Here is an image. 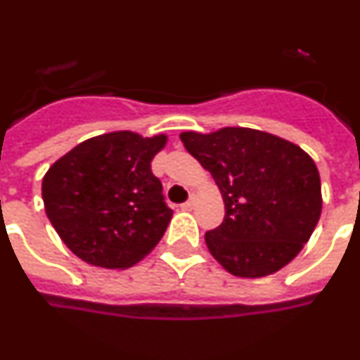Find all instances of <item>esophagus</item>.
Instances as JSON below:
<instances>
[{
	"instance_id": "1",
	"label": "esophagus",
	"mask_w": 360,
	"mask_h": 360,
	"mask_svg": "<svg viewBox=\"0 0 360 360\" xmlns=\"http://www.w3.org/2000/svg\"><path fill=\"white\" fill-rule=\"evenodd\" d=\"M195 201H198V195L192 194V195H190L188 201H186V203L181 205V208H183V210H192V208L195 207Z\"/></svg>"
}]
</instances>
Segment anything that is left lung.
Returning a JSON list of instances; mask_svg holds the SVG:
<instances>
[{"instance_id":"left-lung-1","label":"left lung","mask_w":360,"mask_h":360,"mask_svg":"<svg viewBox=\"0 0 360 360\" xmlns=\"http://www.w3.org/2000/svg\"><path fill=\"white\" fill-rule=\"evenodd\" d=\"M185 148L212 174L225 219L205 234L210 255L240 278L276 273L304 249L322 212L315 161L298 144L252 128L183 131Z\"/></svg>"}]
</instances>
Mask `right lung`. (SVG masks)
<instances>
[{
	"label": "right lung",
	"mask_w": 360,
	"mask_h": 360,
	"mask_svg": "<svg viewBox=\"0 0 360 360\" xmlns=\"http://www.w3.org/2000/svg\"><path fill=\"white\" fill-rule=\"evenodd\" d=\"M168 135L124 129L77 144L41 181L45 214L72 255L86 264L128 269L150 255L172 210L152 161Z\"/></svg>",
	"instance_id": "add662e5"
}]
</instances>
